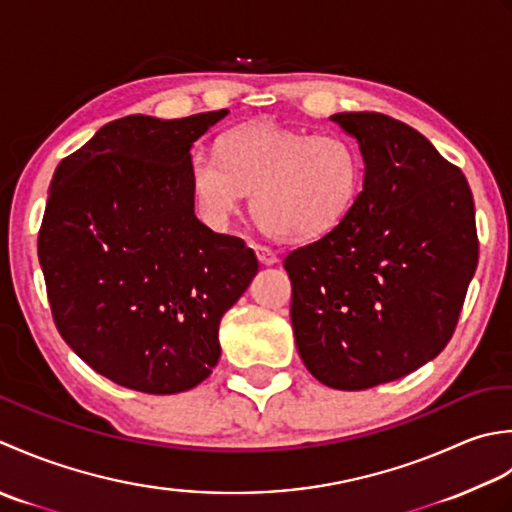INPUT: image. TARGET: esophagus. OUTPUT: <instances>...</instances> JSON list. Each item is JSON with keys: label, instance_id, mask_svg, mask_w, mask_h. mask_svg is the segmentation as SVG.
Listing matches in <instances>:
<instances>
[{"label": "esophagus", "instance_id": "esophagus-1", "mask_svg": "<svg viewBox=\"0 0 512 512\" xmlns=\"http://www.w3.org/2000/svg\"><path fill=\"white\" fill-rule=\"evenodd\" d=\"M256 254H258V260L263 265H276L278 263V254L267 245H256Z\"/></svg>", "mask_w": 512, "mask_h": 512}]
</instances>
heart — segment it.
I'll return each mask as SVG.
<instances>
[{"label":"heart","instance_id":"obj_1","mask_svg":"<svg viewBox=\"0 0 512 512\" xmlns=\"http://www.w3.org/2000/svg\"><path fill=\"white\" fill-rule=\"evenodd\" d=\"M218 161L196 152L192 192L203 216L225 223L241 194L252 192V214L269 236L307 243L333 232L356 205L364 163L342 134H307L271 123H249L216 143Z\"/></svg>","mask_w":512,"mask_h":512}]
</instances>
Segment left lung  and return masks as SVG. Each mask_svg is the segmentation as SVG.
Segmentation results:
<instances>
[{"instance_id": "1", "label": "left lung", "mask_w": 512, "mask_h": 512, "mask_svg": "<svg viewBox=\"0 0 512 512\" xmlns=\"http://www.w3.org/2000/svg\"><path fill=\"white\" fill-rule=\"evenodd\" d=\"M356 137L364 183L344 221L289 252L291 325L316 380L362 391L440 353L477 269L466 176L431 141L380 112H338Z\"/></svg>"}]
</instances>
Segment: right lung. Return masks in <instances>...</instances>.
<instances>
[{"label":"right lung","instance_id":"right-lung-1","mask_svg":"<svg viewBox=\"0 0 512 512\" xmlns=\"http://www.w3.org/2000/svg\"><path fill=\"white\" fill-rule=\"evenodd\" d=\"M227 110L112 121L57 165L39 229L52 320L125 389H194L221 358L218 325L258 260L194 214L192 143Z\"/></svg>","mask_w":512,"mask_h":512}]
</instances>
